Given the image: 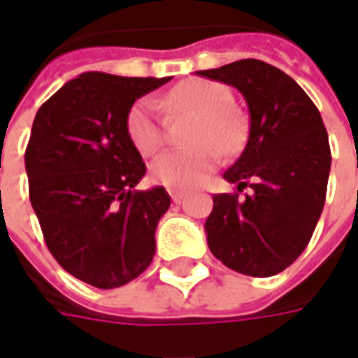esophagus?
Masks as SVG:
<instances>
[{
    "mask_svg": "<svg viewBox=\"0 0 358 358\" xmlns=\"http://www.w3.org/2000/svg\"><path fill=\"white\" fill-rule=\"evenodd\" d=\"M169 195H171V199L175 201V203H179V201L185 197L187 193L183 189H169Z\"/></svg>",
    "mask_w": 358,
    "mask_h": 358,
    "instance_id": "esophagus-1",
    "label": "esophagus"
}]
</instances>
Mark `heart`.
Here are the masks:
<instances>
[{"label":"heart","mask_w":358,"mask_h":358,"mask_svg":"<svg viewBox=\"0 0 358 358\" xmlns=\"http://www.w3.org/2000/svg\"><path fill=\"white\" fill-rule=\"evenodd\" d=\"M161 103L171 111L197 117L189 141L195 145L187 151H167L151 165V179L163 187L189 189L203 183L213 171L219 153L235 155L247 137V123L239 109L233 107V93L227 85L189 79L173 87ZM127 135L135 149L149 157L163 145V127L159 123L155 103L141 99L127 113Z\"/></svg>","instance_id":"1"}]
</instances>
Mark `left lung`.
Masks as SVG:
<instances>
[{
  "label": "left lung",
  "instance_id": "obj_1",
  "mask_svg": "<svg viewBox=\"0 0 358 358\" xmlns=\"http://www.w3.org/2000/svg\"><path fill=\"white\" fill-rule=\"evenodd\" d=\"M197 73L237 87L251 115L245 151L223 177L254 191L215 195L207 245L237 273L277 275L305 251L323 213L331 147L321 113L293 77L259 59Z\"/></svg>",
  "mask_w": 358,
  "mask_h": 358
}]
</instances>
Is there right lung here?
Here are the masks:
<instances>
[{
  "mask_svg": "<svg viewBox=\"0 0 358 358\" xmlns=\"http://www.w3.org/2000/svg\"><path fill=\"white\" fill-rule=\"evenodd\" d=\"M171 77L90 71L39 107L25 149L29 201L49 253L97 289L139 277L171 205L165 187L137 191L145 163L127 135L133 103Z\"/></svg>",
  "mask_w": 358,
  "mask_h": 358,
  "instance_id": "right-lung-1",
  "label": "right lung"
}]
</instances>
